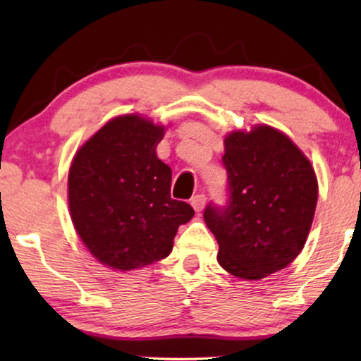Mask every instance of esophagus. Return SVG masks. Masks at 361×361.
I'll return each mask as SVG.
<instances>
[{
	"instance_id": "34e87169",
	"label": "esophagus",
	"mask_w": 361,
	"mask_h": 361,
	"mask_svg": "<svg viewBox=\"0 0 361 361\" xmlns=\"http://www.w3.org/2000/svg\"><path fill=\"white\" fill-rule=\"evenodd\" d=\"M205 200H207V197L204 194H197L190 199V205L194 207L195 212H202V209L205 207Z\"/></svg>"
}]
</instances>
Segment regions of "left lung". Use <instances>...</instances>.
Returning <instances> with one entry per match:
<instances>
[{"label":"left lung","instance_id":"8db88e82","mask_svg":"<svg viewBox=\"0 0 361 361\" xmlns=\"http://www.w3.org/2000/svg\"><path fill=\"white\" fill-rule=\"evenodd\" d=\"M221 161L228 202L204 212L219 241L216 259L236 278L263 279L304 248L317 205L314 167L284 133L266 125L231 131Z\"/></svg>","mask_w":361,"mask_h":361}]
</instances>
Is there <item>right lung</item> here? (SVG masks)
Segmentation results:
<instances>
[{"label": "right lung", "mask_w": 361, "mask_h": 361, "mask_svg": "<svg viewBox=\"0 0 361 361\" xmlns=\"http://www.w3.org/2000/svg\"><path fill=\"white\" fill-rule=\"evenodd\" d=\"M166 128L140 115L116 116L73 156L68 209L87 250L130 271L169 256L177 228L194 216L171 199L172 171L156 154Z\"/></svg>", "instance_id": "obj_1"}]
</instances>
